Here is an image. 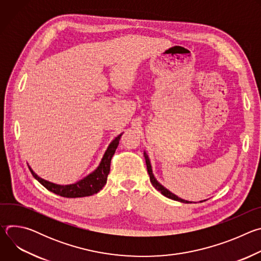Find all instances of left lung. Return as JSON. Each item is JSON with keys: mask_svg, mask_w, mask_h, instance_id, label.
<instances>
[{"mask_svg": "<svg viewBox=\"0 0 261 261\" xmlns=\"http://www.w3.org/2000/svg\"><path fill=\"white\" fill-rule=\"evenodd\" d=\"M144 154V158H145V163H146V168H147V172H148V175H150V180L152 182V185L154 186V187L159 191L161 192V194H163L164 196H166L167 198H170V199H173V200H176V201H180V202H184V203H189L190 201H187V200H184L181 198H178L176 195H174L173 193H171L170 191H168L166 188H164L163 186L161 184H159L157 181V179L155 178L154 174H153V171H152V166H151V163H150V159H148L147 155L145 153ZM201 202V201H200ZM191 203V202H190Z\"/></svg>", "mask_w": 261, "mask_h": 261, "instance_id": "1", "label": "left lung"}]
</instances>
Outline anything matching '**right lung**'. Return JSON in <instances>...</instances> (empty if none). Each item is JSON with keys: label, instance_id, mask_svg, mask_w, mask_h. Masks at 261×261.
Here are the masks:
<instances>
[{"label": "right lung", "instance_id": "obj_1", "mask_svg": "<svg viewBox=\"0 0 261 261\" xmlns=\"http://www.w3.org/2000/svg\"><path fill=\"white\" fill-rule=\"evenodd\" d=\"M122 136V133L116 137V139L111 142L107 148V151L104 154V157L98 166V168L89 174L87 177L82 179L81 181L76 184H72V185H67V186H60L56 185L53 182H49L47 180H44L40 178L38 175H37L30 167V170L33 174V176L38 180L42 186L49 190L50 192L58 194L63 197H68V198H76V197H86V196H91L96 193H98L106 184L107 180V175L110 170V161L111 158H113L120 138Z\"/></svg>", "mask_w": 261, "mask_h": 261}]
</instances>
